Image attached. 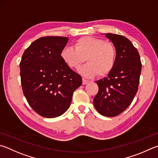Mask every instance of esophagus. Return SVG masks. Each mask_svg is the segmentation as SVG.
Segmentation results:
<instances>
[{
    "label": "esophagus",
    "mask_w": 158,
    "mask_h": 158,
    "mask_svg": "<svg viewBox=\"0 0 158 158\" xmlns=\"http://www.w3.org/2000/svg\"><path fill=\"white\" fill-rule=\"evenodd\" d=\"M88 82H89L88 80H87V79H82V83H83V84H84V85L87 84Z\"/></svg>",
    "instance_id": "obj_1"
}]
</instances>
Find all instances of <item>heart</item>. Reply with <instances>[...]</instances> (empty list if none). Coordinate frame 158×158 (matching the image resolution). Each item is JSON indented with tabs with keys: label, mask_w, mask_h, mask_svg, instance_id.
<instances>
[{
	"label": "heart",
	"mask_w": 158,
	"mask_h": 158,
	"mask_svg": "<svg viewBox=\"0 0 158 158\" xmlns=\"http://www.w3.org/2000/svg\"><path fill=\"white\" fill-rule=\"evenodd\" d=\"M73 47L64 48L61 52V58L68 67L76 70L85 58L88 64L79 70L84 77H93L97 74L104 77L113 70L116 50L110 43L94 37L84 36L77 39Z\"/></svg>",
	"instance_id": "b5f03b06"
}]
</instances>
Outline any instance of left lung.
I'll return each instance as SVG.
<instances>
[{
	"instance_id": "1",
	"label": "left lung",
	"mask_w": 158,
	"mask_h": 158,
	"mask_svg": "<svg viewBox=\"0 0 158 158\" xmlns=\"http://www.w3.org/2000/svg\"><path fill=\"white\" fill-rule=\"evenodd\" d=\"M116 50L114 65L106 77L97 81L99 91L93 99L98 113L114 117L127 109L138 90L142 63L138 51L125 36L108 33Z\"/></svg>"
}]
</instances>
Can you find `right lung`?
I'll return each instance as SVG.
<instances>
[{
  "instance_id": "obj_1",
  "label": "right lung",
  "mask_w": 158,
  "mask_h": 158,
  "mask_svg": "<svg viewBox=\"0 0 158 158\" xmlns=\"http://www.w3.org/2000/svg\"><path fill=\"white\" fill-rule=\"evenodd\" d=\"M68 41L62 36L36 39L25 50L20 63L24 96L36 113L47 118L64 114L74 91L82 84L81 77L61 58Z\"/></svg>"
}]
</instances>
